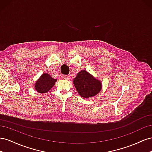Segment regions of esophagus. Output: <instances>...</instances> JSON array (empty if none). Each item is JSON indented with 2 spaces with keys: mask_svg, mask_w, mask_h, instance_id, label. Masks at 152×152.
<instances>
[{
  "mask_svg": "<svg viewBox=\"0 0 152 152\" xmlns=\"http://www.w3.org/2000/svg\"><path fill=\"white\" fill-rule=\"evenodd\" d=\"M62 78H63L64 80H68L70 79V76H67V75H63V76H62Z\"/></svg>",
  "mask_w": 152,
  "mask_h": 152,
  "instance_id": "esophagus-1",
  "label": "esophagus"
}]
</instances>
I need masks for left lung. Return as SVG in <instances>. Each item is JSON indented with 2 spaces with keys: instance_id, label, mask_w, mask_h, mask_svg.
<instances>
[{
  "instance_id": "left-lung-1",
  "label": "left lung",
  "mask_w": 152,
  "mask_h": 152,
  "mask_svg": "<svg viewBox=\"0 0 152 152\" xmlns=\"http://www.w3.org/2000/svg\"><path fill=\"white\" fill-rule=\"evenodd\" d=\"M73 83L77 92L83 98L95 96L102 88L101 81L95 79L85 70L77 73L76 77L73 80Z\"/></svg>"
}]
</instances>
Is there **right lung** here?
<instances>
[{"label":"right lung","mask_w":152,"mask_h":152,"mask_svg":"<svg viewBox=\"0 0 152 152\" xmlns=\"http://www.w3.org/2000/svg\"><path fill=\"white\" fill-rule=\"evenodd\" d=\"M57 79H54L49 74L43 73L35 83V89L39 93L45 94L54 86Z\"/></svg>","instance_id":"right-lung-1"}]
</instances>
